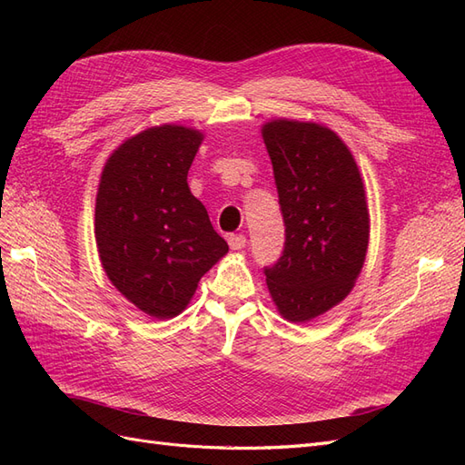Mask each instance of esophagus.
Returning <instances> with one entry per match:
<instances>
[{"label":"esophagus","instance_id":"esophagus-1","mask_svg":"<svg viewBox=\"0 0 465 465\" xmlns=\"http://www.w3.org/2000/svg\"><path fill=\"white\" fill-rule=\"evenodd\" d=\"M227 241H229L231 250H242L246 246V236L244 234H231Z\"/></svg>","mask_w":465,"mask_h":465}]
</instances>
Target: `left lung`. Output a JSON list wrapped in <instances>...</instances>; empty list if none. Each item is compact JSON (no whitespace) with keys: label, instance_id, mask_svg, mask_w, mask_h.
Here are the masks:
<instances>
[{"label":"left lung","instance_id":"8db88e82","mask_svg":"<svg viewBox=\"0 0 465 465\" xmlns=\"http://www.w3.org/2000/svg\"><path fill=\"white\" fill-rule=\"evenodd\" d=\"M273 164L285 246L265 265L267 289L289 322H308L353 289L369 246V209L353 154L331 130L273 120L262 130Z\"/></svg>","mask_w":465,"mask_h":465}]
</instances>
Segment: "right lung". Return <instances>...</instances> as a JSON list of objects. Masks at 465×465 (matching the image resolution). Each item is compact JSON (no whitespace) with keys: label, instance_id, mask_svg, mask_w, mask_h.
<instances>
[{"label":"right lung","instance_id":"1","mask_svg":"<svg viewBox=\"0 0 465 465\" xmlns=\"http://www.w3.org/2000/svg\"><path fill=\"white\" fill-rule=\"evenodd\" d=\"M203 135L159 125L124 142L104 164L94 236L108 279L145 314L174 318L200 279L229 252L188 171Z\"/></svg>","mask_w":465,"mask_h":465}]
</instances>
